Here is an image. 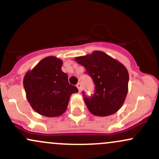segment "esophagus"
Instances as JSON below:
<instances>
[{"mask_svg":"<svg viewBox=\"0 0 159 159\" xmlns=\"http://www.w3.org/2000/svg\"><path fill=\"white\" fill-rule=\"evenodd\" d=\"M76 87L78 88V91H79V92H81V84H80V83H78V84H77V85H76Z\"/></svg>","mask_w":159,"mask_h":159,"instance_id":"1","label":"esophagus"}]
</instances>
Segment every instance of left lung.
I'll return each mask as SVG.
<instances>
[{"label": "left lung", "instance_id": "1", "mask_svg": "<svg viewBox=\"0 0 159 159\" xmlns=\"http://www.w3.org/2000/svg\"><path fill=\"white\" fill-rule=\"evenodd\" d=\"M86 69L95 85L93 96L86 97L85 104L93 115L107 116L114 114L124 103L128 92L129 73L117 60L101 51L75 58Z\"/></svg>", "mask_w": 159, "mask_h": 159}]
</instances>
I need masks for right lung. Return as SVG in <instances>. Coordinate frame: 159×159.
<instances>
[{"instance_id":"1","label":"right lung","mask_w":159,"mask_h":159,"mask_svg":"<svg viewBox=\"0 0 159 159\" xmlns=\"http://www.w3.org/2000/svg\"><path fill=\"white\" fill-rule=\"evenodd\" d=\"M62 63L60 58L48 56L23 78L27 101L42 116H61L66 112L70 96L78 92L76 87L68 83V75L61 71Z\"/></svg>"}]
</instances>
